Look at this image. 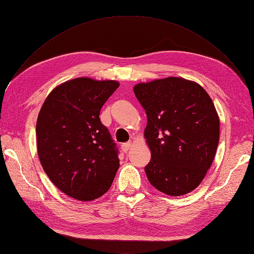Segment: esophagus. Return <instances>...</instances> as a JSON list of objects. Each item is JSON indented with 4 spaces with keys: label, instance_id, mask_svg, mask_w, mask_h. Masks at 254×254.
<instances>
[{
    "label": "esophagus",
    "instance_id": "1",
    "mask_svg": "<svg viewBox=\"0 0 254 254\" xmlns=\"http://www.w3.org/2000/svg\"><path fill=\"white\" fill-rule=\"evenodd\" d=\"M131 147V143H125V144L121 145V149H123L124 152H127Z\"/></svg>",
    "mask_w": 254,
    "mask_h": 254
}]
</instances>
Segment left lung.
Returning a JSON list of instances; mask_svg holds the SVG:
<instances>
[{"label": "left lung", "instance_id": "left-lung-1", "mask_svg": "<svg viewBox=\"0 0 254 254\" xmlns=\"http://www.w3.org/2000/svg\"><path fill=\"white\" fill-rule=\"evenodd\" d=\"M134 92L147 116L149 183L169 196L192 192L218 147L220 120L212 98L198 83L179 76L138 83Z\"/></svg>", "mask_w": 254, "mask_h": 254}]
</instances>
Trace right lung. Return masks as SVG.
Listing matches in <instances>:
<instances>
[{
    "instance_id": "obj_1",
    "label": "right lung",
    "mask_w": 254,
    "mask_h": 254,
    "mask_svg": "<svg viewBox=\"0 0 254 254\" xmlns=\"http://www.w3.org/2000/svg\"><path fill=\"white\" fill-rule=\"evenodd\" d=\"M118 87L114 80L75 78L55 87L39 111L41 166L60 191L76 200L107 193L119 168L115 143L100 120L102 107Z\"/></svg>"
}]
</instances>
